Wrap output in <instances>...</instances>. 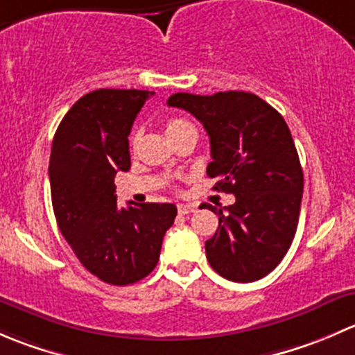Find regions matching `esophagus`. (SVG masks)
I'll return each mask as SVG.
<instances>
[{"mask_svg": "<svg viewBox=\"0 0 355 355\" xmlns=\"http://www.w3.org/2000/svg\"><path fill=\"white\" fill-rule=\"evenodd\" d=\"M194 209H196V207L192 206V204H178V214H182V216L192 213Z\"/></svg>", "mask_w": 355, "mask_h": 355, "instance_id": "34e87169", "label": "esophagus"}]
</instances>
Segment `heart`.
<instances>
[{
    "instance_id": "obj_1",
    "label": "heart",
    "mask_w": 355,
    "mask_h": 355,
    "mask_svg": "<svg viewBox=\"0 0 355 355\" xmlns=\"http://www.w3.org/2000/svg\"><path fill=\"white\" fill-rule=\"evenodd\" d=\"M192 125L189 123V121L182 120V118H170V120H166V125H164V130H166V135L168 137H175L177 134H180V132L187 130V128H191ZM139 144V132H134L130 137V148L135 149V146Z\"/></svg>"
}]
</instances>
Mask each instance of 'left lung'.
Here are the masks:
<instances>
[{
  "label": "left lung",
  "instance_id": "8db88e82",
  "mask_svg": "<svg viewBox=\"0 0 355 355\" xmlns=\"http://www.w3.org/2000/svg\"><path fill=\"white\" fill-rule=\"evenodd\" d=\"M168 106L194 114L211 144L207 175L214 191L235 196L216 213L218 230L206 241V257L223 278L249 284L266 277L287 254L299 223L304 175L284 116L256 94L213 96L177 92Z\"/></svg>",
  "mask_w": 355,
  "mask_h": 355
}]
</instances>
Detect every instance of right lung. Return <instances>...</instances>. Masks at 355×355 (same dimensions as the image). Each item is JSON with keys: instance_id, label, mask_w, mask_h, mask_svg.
I'll use <instances>...</instances> for the list:
<instances>
[{"instance_id": "1", "label": "right lung", "mask_w": 355, "mask_h": 355, "mask_svg": "<svg viewBox=\"0 0 355 355\" xmlns=\"http://www.w3.org/2000/svg\"><path fill=\"white\" fill-rule=\"evenodd\" d=\"M153 92L98 89L63 116L51 146L49 182L58 228L82 266L105 284H135L159 259L173 225L170 202L116 206L114 175L130 168L128 135Z\"/></svg>"}]
</instances>
